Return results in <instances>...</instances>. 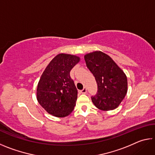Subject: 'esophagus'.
I'll list each match as a JSON object with an SVG mask.
<instances>
[{"label":"esophagus","instance_id":"1","mask_svg":"<svg viewBox=\"0 0 155 155\" xmlns=\"http://www.w3.org/2000/svg\"><path fill=\"white\" fill-rule=\"evenodd\" d=\"M81 94H86L87 93V89H86L85 87H84L83 90L81 91Z\"/></svg>","mask_w":155,"mask_h":155}]
</instances>
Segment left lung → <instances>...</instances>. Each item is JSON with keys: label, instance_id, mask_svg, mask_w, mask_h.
Here are the masks:
<instances>
[{"label": "left lung", "instance_id": "8db88e82", "mask_svg": "<svg viewBox=\"0 0 155 155\" xmlns=\"http://www.w3.org/2000/svg\"><path fill=\"white\" fill-rule=\"evenodd\" d=\"M84 57L98 85V93L91 97L92 103L102 111L116 109L127 93L125 73L108 54L101 51L90 52Z\"/></svg>", "mask_w": 155, "mask_h": 155}]
</instances>
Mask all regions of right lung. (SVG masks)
<instances>
[{"instance_id": "add662e5", "label": "right lung", "mask_w": 155, "mask_h": 155, "mask_svg": "<svg viewBox=\"0 0 155 155\" xmlns=\"http://www.w3.org/2000/svg\"><path fill=\"white\" fill-rule=\"evenodd\" d=\"M79 61L77 55L60 53L44 70L37 86V100L49 114L64 117L74 109L77 90L70 72Z\"/></svg>"}]
</instances>
